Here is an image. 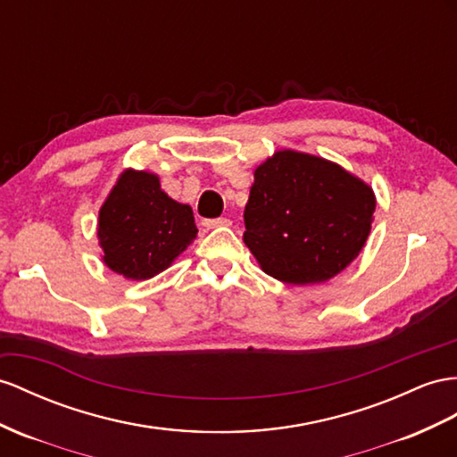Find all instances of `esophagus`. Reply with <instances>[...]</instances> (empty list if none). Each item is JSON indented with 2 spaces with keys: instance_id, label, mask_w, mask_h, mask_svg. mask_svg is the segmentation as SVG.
<instances>
[{
  "instance_id": "obj_1",
  "label": "esophagus",
  "mask_w": 457,
  "mask_h": 457,
  "mask_svg": "<svg viewBox=\"0 0 457 457\" xmlns=\"http://www.w3.org/2000/svg\"><path fill=\"white\" fill-rule=\"evenodd\" d=\"M203 226H204L206 229L224 228V226H229V220H228V218H212V220H203Z\"/></svg>"
}]
</instances>
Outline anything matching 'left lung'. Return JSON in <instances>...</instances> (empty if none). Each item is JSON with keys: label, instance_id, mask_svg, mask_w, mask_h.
I'll return each mask as SVG.
<instances>
[{"label": "left lung", "instance_id": "left-lung-1", "mask_svg": "<svg viewBox=\"0 0 457 457\" xmlns=\"http://www.w3.org/2000/svg\"><path fill=\"white\" fill-rule=\"evenodd\" d=\"M374 206L370 187L340 166L284 150L254 171L243 241L279 282H326L361 253Z\"/></svg>", "mask_w": 457, "mask_h": 457}]
</instances>
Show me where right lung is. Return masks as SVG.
I'll return each instance as SVG.
<instances>
[{"mask_svg":"<svg viewBox=\"0 0 457 457\" xmlns=\"http://www.w3.org/2000/svg\"><path fill=\"white\" fill-rule=\"evenodd\" d=\"M104 262L131 279H148L166 270L195 237L193 210L160 189L146 171H125L98 220Z\"/></svg>","mask_w":457,"mask_h":457,"instance_id":"add662e5","label":"right lung"}]
</instances>
